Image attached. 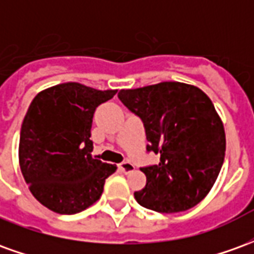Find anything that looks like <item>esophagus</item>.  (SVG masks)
<instances>
[{"mask_svg": "<svg viewBox=\"0 0 254 254\" xmlns=\"http://www.w3.org/2000/svg\"><path fill=\"white\" fill-rule=\"evenodd\" d=\"M118 169H120L122 173H130V171L134 170V165L127 160V162H122L121 165L118 166Z\"/></svg>", "mask_w": 254, "mask_h": 254, "instance_id": "esophagus-1", "label": "esophagus"}]
</instances>
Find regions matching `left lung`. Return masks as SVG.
<instances>
[{"instance_id":"1","label":"left lung","mask_w":254,"mask_h":254,"mask_svg":"<svg viewBox=\"0 0 254 254\" xmlns=\"http://www.w3.org/2000/svg\"><path fill=\"white\" fill-rule=\"evenodd\" d=\"M118 98L144 124L147 151L158 165L141 167L136 201L156 212L187 211L211 190L224 162L226 134L212 102L194 85L165 81L121 89Z\"/></svg>"}]
</instances>
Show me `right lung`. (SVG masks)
I'll list each match as a JSON object with an SVG mask.
<instances>
[{
	"label": "right lung",
	"instance_id": "right-lung-1",
	"mask_svg": "<svg viewBox=\"0 0 254 254\" xmlns=\"http://www.w3.org/2000/svg\"><path fill=\"white\" fill-rule=\"evenodd\" d=\"M117 89L64 83L36 95L20 130L19 162L38 201L73 215L98 201L116 165L92 158L91 127L96 107Z\"/></svg>",
	"mask_w": 254,
	"mask_h": 254
}]
</instances>
